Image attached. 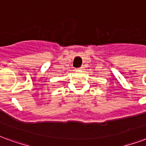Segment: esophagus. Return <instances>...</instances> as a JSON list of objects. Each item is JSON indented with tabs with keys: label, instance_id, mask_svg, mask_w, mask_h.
<instances>
[{
	"label": "esophagus",
	"instance_id": "esophagus-1",
	"mask_svg": "<svg viewBox=\"0 0 146 146\" xmlns=\"http://www.w3.org/2000/svg\"><path fill=\"white\" fill-rule=\"evenodd\" d=\"M78 70H80V71H82V70H84V67H80V68H79V69H78Z\"/></svg>",
	"mask_w": 146,
	"mask_h": 146
}]
</instances>
